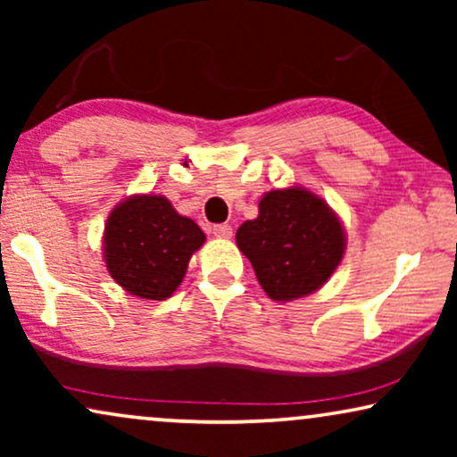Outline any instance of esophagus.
<instances>
[{
  "label": "esophagus",
  "instance_id": "1",
  "mask_svg": "<svg viewBox=\"0 0 457 457\" xmlns=\"http://www.w3.org/2000/svg\"><path fill=\"white\" fill-rule=\"evenodd\" d=\"M212 233H214L218 239H230V237H233V227H230V224H214V227H212Z\"/></svg>",
  "mask_w": 457,
  "mask_h": 457
}]
</instances>
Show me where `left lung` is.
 Masks as SVG:
<instances>
[{
	"label": "left lung",
	"instance_id": "left-lung-1",
	"mask_svg": "<svg viewBox=\"0 0 457 457\" xmlns=\"http://www.w3.org/2000/svg\"><path fill=\"white\" fill-rule=\"evenodd\" d=\"M237 245L252 262L262 289L289 302L320 289L339 266L345 235L339 218L310 191H270L255 220L237 230Z\"/></svg>",
	"mask_w": 457,
	"mask_h": 457
}]
</instances>
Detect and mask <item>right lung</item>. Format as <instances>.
Wrapping results in <instances>:
<instances>
[{
    "mask_svg": "<svg viewBox=\"0 0 457 457\" xmlns=\"http://www.w3.org/2000/svg\"><path fill=\"white\" fill-rule=\"evenodd\" d=\"M205 235L162 195H135L112 210L104 255L112 278L141 299L170 297Z\"/></svg>",
    "mask_w": 457,
    "mask_h": 457,
    "instance_id": "add662e5",
    "label": "right lung"
}]
</instances>
